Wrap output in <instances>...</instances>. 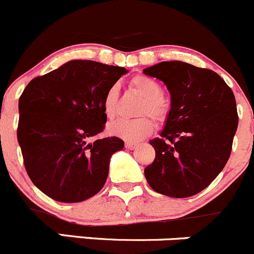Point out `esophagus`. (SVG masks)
I'll return each instance as SVG.
<instances>
[{
    "instance_id": "obj_1",
    "label": "esophagus",
    "mask_w": 254,
    "mask_h": 254,
    "mask_svg": "<svg viewBox=\"0 0 254 254\" xmlns=\"http://www.w3.org/2000/svg\"><path fill=\"white\" fill-rule=\"evenodd\" d=\"M137 143H133V142H126L125 143V146H126V149H130V150H132V149H134V148H137Z\"/></svg>"
}]
</instances>
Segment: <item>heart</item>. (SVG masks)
Segmentation results:
<instances>
[{
  "label": "heart",
  "mask_w": 254,
  "mask_h": 254,
  "mask_svg": "<svg viewBox=\"0 0 254 254\" xmlns=\"http://www.w3.org/2000/svg\"><path fill=\"white\" fill-rule=\"evenodd\" d=\"M130 88L137 91L143 98L138 108V115H144L138 119H120L108 125V132L115 137L122 138L129 142L143 139L148 137L154 129V122L149 116L153 117L158 124L167 121L171 114V101L163 95V88L155 79L146 75H135L130 79ZM119 106V88L111 85L106 90L103 99V109L108 119H114L117 114ZM148 114V117L145 115Z\"/></svg>",
  "instance_id": "heart-1"
}]
</instances>
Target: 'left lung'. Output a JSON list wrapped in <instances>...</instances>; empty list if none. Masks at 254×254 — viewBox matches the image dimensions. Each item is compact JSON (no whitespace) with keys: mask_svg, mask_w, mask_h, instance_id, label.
<instances>
[{"mask_svg":"<svg viewBox=\"0 0 254 254\" xmlns=\"http://www.w3.org/2000/svg\"><path fill=\"white\" fill-rule=\"evenodd\" d=\"M143 72L165 83L172 105L161 137L150 140L155 159L145 179L160 194L192 197L229 160L239 125L235 95L218 73L186 62H160Z\"/></svg>","mask_w":254,"mask_h":254,"instance_id":"obj_1","label":"left lung"}]
</instances>
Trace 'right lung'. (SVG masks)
Here are the masks:
<instances>
[{
	"label": "right lung",
	"mask_w": 254,
	"mask_h": 254,
	"mask_svg": "<svg viewBox=\"0 0 254 254\" xmlns=\"http://www.w3.org/2000/svg\"><path fill=\"white\" fill-rule=\"evenodd\" d=\"M124 67L74 60L30 80L19 98L17 138L31 182L57 202L78 203L105 185L117 137L89 140L108 117L106 90L126 74Z\"/></svg>",
	"instance_id": "1"
}]
</instances>
